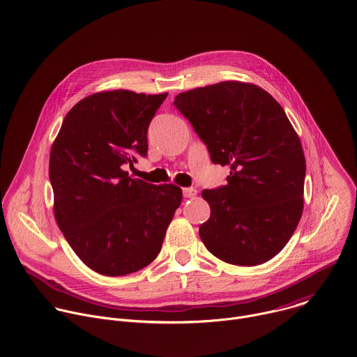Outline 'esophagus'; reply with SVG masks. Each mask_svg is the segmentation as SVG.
<instances>
[{"mask_svg":"<svg viewBox=\"0 0 357 357\" xmlns=\"http://www.w3.org/2000/svg\"><path fill=\"white\" fill-rule=\"evenodd\" d=\"M182 193H183V197H193V196H196L197 190L195 188H185L182 190Z\"/></svg>","mask_w":357,"mask_h":357,"instance_id":"34e87169","label":"esophagus"}]
</instances>
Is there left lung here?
<instances>
[{"instance_id":"left-lung-1","label":"left lung","mask_w":357,"mask_h":357,"mask_svg":"<svg viewBox=\"0 0 357 357\" xmlns=\"http://www.w3.org/2000/svg\"><path fill=\"white\" fill-rule=\"evenodd\" d=\"M174 106L206 144L227 183L202 192L211 218L199 236L218 259L259 266L285 247L303 209L305 157L284 109L261 87L222 82L178 94Z\"/></svg>"}]
</instances>
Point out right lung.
<instances>
[{
  "instance_id": "add662e5",
  "label": "right lung",
  "mask_w": 357,
  "mask_h": 357,
  "mask_svg": "<svg viewBox=\"0 0 357 357\" xmlns=\"http://www.w3.org/2000/svg\"><path fill=\"white\" fill-rule=\"evenodd\" d=\"M168 93L91 94L66 114L50 149L55 219L93 271L120 277L154 261L182 202L175 185L131 179L123 165L148 151L146 130Z\"/></svg>"
}]
</instances>
